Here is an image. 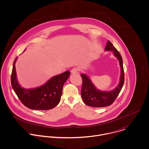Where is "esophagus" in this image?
<instances>
[{
  "label": "esophagus",
  "mask_w": 149,
  "mask_h": 149,
  "mask_svg": "<svg viewBox=\"0 0 149 149\" xmlns=\"http://www.w3.org/2000/svg\"><path fill=\"white\" fill-rule=\"evenodd\" d=\"M78 68H74L71 70V74H75L77 73H78Z\"/></svg>",
  "instance_id": "obj_1"
}]
</instances>
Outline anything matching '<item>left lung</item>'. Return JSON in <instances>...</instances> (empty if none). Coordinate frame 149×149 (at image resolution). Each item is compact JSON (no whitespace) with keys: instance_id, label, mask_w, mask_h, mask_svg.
Listing matches in <instances>:
<instances>
[{"instance_id":"obj_1","label":"left lung","mask_w":149,"mask_h":149,"mask_svg":"<svg viewBox=\"0 0 149 149\" xmlns=\"http://www.w3.org/2000/svg\"><path fill=\"white\" fill-rule=\"evenodd\" d=\"M104 50L113 52L114 56L118 60L121 68L120 81L118 85L113 90L104 91L97 89L88 75L82 74V99L85 104L93 107H104L111 105L119 95L124 83L123 61L120 53L110 41L107 42Z\"/></svg>"}]
</instances>
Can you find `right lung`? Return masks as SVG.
<instances>
[{
    "label": "right lung",
    "instance_id": "1",
    "mask_svg": "<svg viewBox=\"0 0 149 149\" xmlns=\"http://www.w3.org/2000/svg\"><path fill=\"white\" fill-rule=\"evenodd\" d=\"M17 58L16 57L13 63L11 82L14 91L22 103L35 110H48L55 107L60 101L63 87L68 79L70 72L67 71L55 75L40 86L24 88L19 84L17 77L15 63Z\"/></svg>",
    "mask_w": 149,
    "mask_h": 149
}]
</instances>
